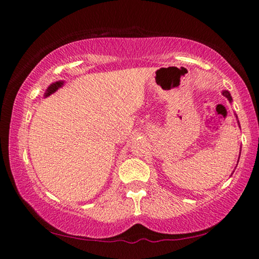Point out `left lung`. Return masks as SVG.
Returning a JSON list of instances; mask_svg holds the SVG:
<instances>
[{"label": "left lung", "instance_id": "1", "mask_svg": "<svg viewBox=\"0 0 259 259\" xmlns=\"http://www.w3.org/2000/svg\"><path fill=\"white\" fill-rule=\"evenodd\" d=\"M223 95H224L225 98H228V100L231 102L232 101V98H231V94H230V92H228V91H223V93H222ZM238 123H239V121H238Z\"/></svg>", "mask_w": 259, "mask_h": 259}]
</instances>
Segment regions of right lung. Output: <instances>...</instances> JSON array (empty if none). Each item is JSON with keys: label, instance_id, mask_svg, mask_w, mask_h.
I'll return each instance as SVG.
<instances>
[{"label": "right lung", "instance_id": "1", "mask_svg": "<svg viewBox=\"0 0 259 259\" xmlns=\"http://www.w3.org/2000/svg\"><path fill=\"white\" fill-rule=\"evenodd\" d=\"M63 84V81H59V82H55V83H52L51 86H49L48 88H47V91H46V93H45V98H47V97H49V95L51 94H53L54 93L55 91H58L60 87H61Z\"/></svg>", "mask_w": 259, "mask_h": 259}]
</instances>
